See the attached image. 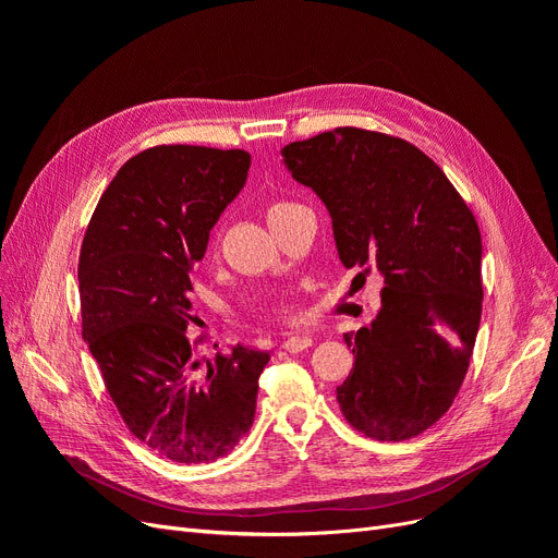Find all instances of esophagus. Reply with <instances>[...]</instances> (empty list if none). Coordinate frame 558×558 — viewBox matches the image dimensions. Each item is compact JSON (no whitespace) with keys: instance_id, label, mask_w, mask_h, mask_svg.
I'll return each instance as SVG.
<instances>
[{"instance_id":"1","label":"esophagus","mask_w":558,"mask_h":558,"mask_svg":"<svg viewBox=\"0 0 558 558\" xmlns=\"http://www.w3.org/2000/svg\"><path fill=\"white\" fill-rule=\"evenodd\" d=\"M312 347V337L307 335H293L289 340H283V349L289 353H298V351H305Z\"/></svg>"}]
</instances>
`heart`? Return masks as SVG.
Listing matches in <instances>:
<instances>
[{"label":"heart","mask_w":558,"mask_h":558,"mask_svg":"<svg viewBox=\"0 0 558 558\" xmlns=\"http://www.w3.org/2000/svg\"><path fill=\"white\" fill-rule=\"evenodd\" d=\"M286 205H289V202H275V205L267 207V214H272V211H277V209H281ZM267 316L272 318V320H289L293 316V307L289 305V302L277 300V302H272V307H269Z\"/></svg>","instance_id":"obj_1"}]
</instances>
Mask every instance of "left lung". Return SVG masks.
<instances>
[{
    "mask_svg": "<svg viewBox=\"0 0 558 558\" xmlns=\"http://www.w3.org/2000/svg\"><path fill=\"white\" fill-rule=\"evenodd\" d=\"M283 160L324 199L347 269L384 277L373 326L347 332L353 367L337 402L379 442L440 421L465 379L482 318V234L424 150L393 134L335 128L291 142Z\"/></svg>",
    "mask_w": 558,
    "mask_h": 558,
    "instance_id": "1",
    "label": "left lung"
}]
</instances>
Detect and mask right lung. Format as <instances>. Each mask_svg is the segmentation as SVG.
Wrapping results in <instances>:
<instances>
[{
  "label": "right lung",
  "mask_w": 558,
  "mask_h": 558,
  "mask_svg": "<svg viewBox=\"0 0 558 558\" xmlns=\"http://www.w3.org/2000/svg\"><path fill=\"white\" fill-rule=\"evenodd\" d=\"M242 148L162 144L130 158L99 197L78 256L81 335L128 430L177 463L234 449L269 356L238 344L202 365L193 265L246 181Z\"/></svg>",
  "instance_id": "right-lung-1"
}]
</instances>
